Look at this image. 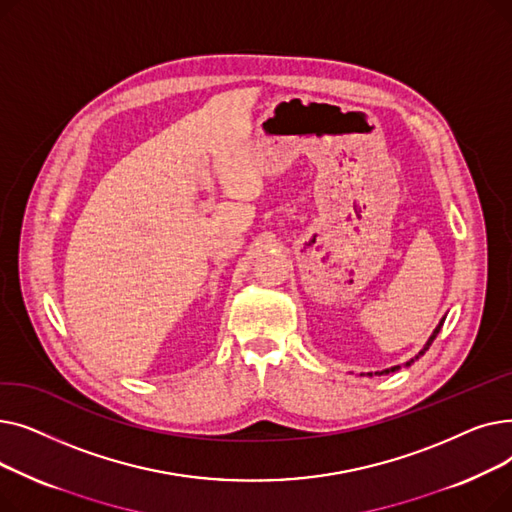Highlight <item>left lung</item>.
<instances>
[{
    "instance_id": "1",
    "label": "left lung",
    "mask_w": 512,
    "mask_h": 512,
    "mask_svg": "<svg viewBox=\"0 0 512 512\" xmlns=\"http://www.w3.org/2000/svg\"><path fill=\"white\" fill-rule=\"evenodd\" d=\"M442 326H444V319H442V321H440V326H438V328H436V330H434V334H432V338H429V340H427V344H425V346H423V348H421V353H419V355H417V357H415V359H419V357H421V355H425V351H427V348H429V346H432V342H434V338H436V336H438V332H440V328H442ZM411 363H413V359H411V361H409V363H407V365H411ZM396 369H400V367H398V365H396V367H392V369H386V371H382V373H390V371H396Z\"/></svg>"
}]
</instances>
